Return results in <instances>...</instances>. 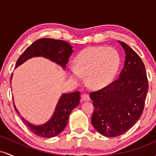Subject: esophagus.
Wrapping results in <instances>:
<instances>
[{
	"label": "esophagus",
	"instance_id": "esophagus-1",
	"mask_svg": "<svg viewBox=\"0 0 156 156\" xmlns=\"http://www.w3.org/2000/svg\"><path fill=\"white\" fill-rule=\"evenodd\" d=\"M81 98L83 101H90V98H89V95L87 94H83L81 95Z\"/></svg>",
	"mask_w": 156,
	"mask_h": 156
}]
</instances>
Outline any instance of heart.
Returning a JSON list of instances; mask_svg holds the SVG:
<instances>
[{
	"label": "heart",
	"instance_id": "heart-1",
	"mask_svg": "<svg viewBox=\"0 0 156 156\" xmlns=\"http://www.w3.org/2000/svg\"><path fill=\"white\" fill-rule=\"evenodd\" d=\"M120 64V55L115 48L91 47L80 52L76 57V66L69 67L73 79L80 80L87 75L91 87L101 88L112 81Z\"/></svg>",
	"mask_w": 156,
	"mask_h": 156
}]
</instances>
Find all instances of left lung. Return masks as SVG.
Here are the masks:
<instances>
[{
	"mask_svg": "<svg viewBox=\"0 0 156 156\" xmlns=\"http://www.w3.org/2000/svg\"><path fill=\"white\" fill-rule=\"evenodd\" d=\"M119 43L125 53L119 78L89 94L94 108L92 124L106 137L122 135L136 124L142 114L148 91L142 60L128 44L120 41Z\"/></svg>",
	"mask_w": 156,
	"mask_h": 156,
	"instance_id": "1",
	"label": "left lung"
}]
</instances>
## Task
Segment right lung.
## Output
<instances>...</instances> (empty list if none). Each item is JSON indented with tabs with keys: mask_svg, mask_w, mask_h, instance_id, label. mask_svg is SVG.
Segmentation results:
<instances>
[{
	"mask_svg": "<svg viewBox=\"0 0 156 156\" xmlns=\"http://www.w3.org/2000/svg\"><path fill=\"white\" fill-rule=\"evenodd\" d=\"M72 48L73 47L69 43L60 39L50 38L38 39L27 48L26 51L20 56L16 63V67H19L26 60L32 57L42 56L49 58L52 62H55L64 69L69 56L73 52ZM80 98V92L78 91L62 94L56 105L53 117L44 125H31L24 118L22 117L21 118L25 124L30 128L32 133L38 136L43 138L54 137L63 131L65 128L69 114L73 109L79 104ZM13 104L15 111L20 114L14 102Z\"/></svg>",
	"mask_w": 156,
	"mask_h": 156,
	"instance_id": "1",
	"label": "right lung"
}]
</instances>
